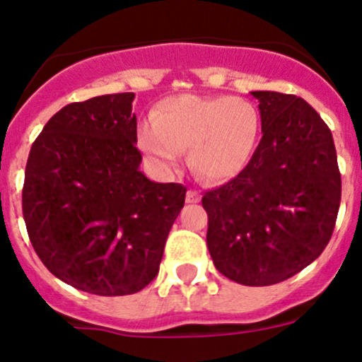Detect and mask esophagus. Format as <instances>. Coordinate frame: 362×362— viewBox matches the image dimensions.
Wrapping results in <instances>:
<instances>
[{"label":"esophagus","instance_id":"1","mask_svg":"<svg viewBox=\"0 0 362 362\" xmlns=\"http://www.w3.org/2000/svg\"><path fill=\"white\" fill-rule=\"evenodd\" d=\"M185 201L189 202V204H195V202L201 201V195H199L197 190L189 189V192H187V195H185Z\"/></svg>","mask_w":362,"mask_h":362}]
</instances>
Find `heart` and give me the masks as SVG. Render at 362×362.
<instances>
[{
	"label": "heart",
	"instance_id": "heart-1",
	"mask_svg": "<svg viewBox=\"0 0 362 362\" xmlns=\"http://www.w3.org/2000/svg\"><path fill=\"white\" fill-rule=\"evenodd\" d=\"M151 124L139 129V146L156 167L170 170L180 149L189 148V165L211 184L230 180L250 160L259 138V112L233 97L177 95L155 107Z\"/></svg>",
	"mask_w": 362,
	"mask_h": 362
}]
</instances>
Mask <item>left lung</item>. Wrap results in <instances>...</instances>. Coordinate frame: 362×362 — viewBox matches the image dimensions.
<instances>
[{"label": "left lung", "instance_id": "8db88e82", "mask_svg": "<svg viewBox=\"0 0 362 362\" xmlns=\"http://www.w3.org/2000/svg\"><path fill=\"white\" fill-rule=\"evenodd\" d=\"M262 139L233 180L202 197L216 269L243 286H271L325 250L340 206L334 138L296 95L252 91Z\"/></svg>", "mask_w": 362, "mask_h": 362}]
</instances>
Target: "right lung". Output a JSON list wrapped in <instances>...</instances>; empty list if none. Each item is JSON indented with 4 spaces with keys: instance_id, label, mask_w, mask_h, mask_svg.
Segmentation results:
<instances>
[{
    "instance_id": "obj_1",
    "label": "right lung",
    "mask_w": 362,
    "mask_h": 362,
    "mask_svg": "<svg viewBox=\"0 0 362 362\" xmlns=\"http://www.w3.org/2000/svg\"><path fill=\"white\" fill-rule=\"evenodd\" d=\"M134 93L74 102L37 136L25 168L23 219L57 279L98 296L138 293L156 277L184 207L182 184L139 170Z\"/></svg>"
}]
</instances>
